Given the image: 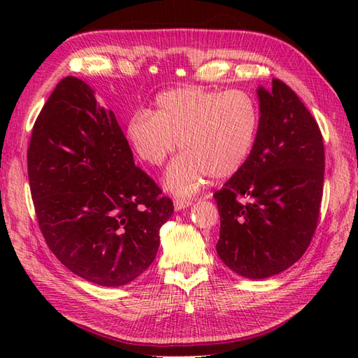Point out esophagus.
<instances>
[{"label": "esophagus", "instance_id": "34e87169", "mask_svg": "<svg viewBox=\"0 0 358 358\" xmlns=\"http://www.w3.org/2000/svg\"><path fill=\"white\" fill-rule=\"evenodd\" d=\"M192 204V200H186V199H175L173 200V206L175 210H181V209H186Z\"/></svg>", "mask_w": 358, "mask_h": 358}]
</instances>
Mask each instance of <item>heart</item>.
<instances>
[{
	"instance_id": "b5f03b06",
	"label": "heart",
	"mask_w": 358,
	"mask_h": 358,
	"mask_svg": "<svg viewBox=\"0 0 358 358\" xmlns=\"http://www.w3.org/2000/svg\"><path fill=\"white\" fill-rule=\"evenodd\" d=\"M260 124L255 98L245 90L177 87L159 94L155 109L136 112L126 138L144 163L159 166L177 148L181 154L166 173V187L178 195L199 189L209 175L232 177L250 154Z\"/></svg>"
}]
</instances>
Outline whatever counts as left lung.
<instances>
[{
  "mask_svg": "<svg viewBox=\"0 0 358 358\" xmlns=\"http://www.w3.org/2000/svg\"><path fill=\"white\" fill-rule=\"evenodd\" d=\"M254 148L214 194L220 212L217 254L246 278L283 272L306 252L320 217L323 136L294 90L277 78L258 87Z\"/></svg>",
  "mask_w": 358,
  "mask_h": 358,
  "instance_id": "1",
  "label": "left lung"
}]
</instances>
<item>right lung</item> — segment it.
<instances>
[{
	"mask_svg": "<svg viewBox=\"0 0 358 358\" xmlns=\"http://www.w3.org/2000/svg\"><path fill=\"white\" fill-rule=\"evenodd\" d=\"M27 172L43 237L67 269L115 287L155 260L173 203L135 166L115 113L83 80L63 78L43 106Z\"/></svg>",
	"mask_w": 358,
	"mask_h": 358,
	"instance_id": "1",
	"label": "right lung"
}]
</instances>
